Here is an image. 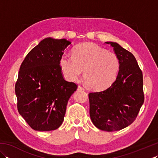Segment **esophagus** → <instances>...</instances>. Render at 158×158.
I'll return each mask as SVG.
<instances>
[{"label": "esophagus", "mask_w": 158, "mask_h": 158, "mask_svg": "<svg viewBox=\"0 0 158 158\" xmlns=\"http://www.w3.org/2000/svg\"><path fill=\"white\" fill-rule=\"evenodd\" d=\"M84 88L83 87H82L81 85H78V87H77V90H84Z\"/></svg>", "instance_id": "1"}]
</instances>
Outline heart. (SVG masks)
I'll list each match as a JSON object with an SVG mask.
<instances>
[{"mask_svg":"<svg viewBox=\"0 0 158 158\" xmlns=\"http://www.w3.org/2000/svg\"><path fill=\"white\" fill-rule=\"evenodd\" d=\"M60 66L65 78L75 81L82 71L86 84L90 88H106L115 81L119 69V62L114 53L92 43H84L74 49L73 56L64 54Z\"/></svg>","mask_w":158,"mask_h":158,"instance_id":"b5f03b06","label":"heart"}]
</instances>
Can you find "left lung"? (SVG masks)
<instances>
[{
  "label": "left lung",
  "instance_id": "8db88e82",
  "mask_svg": "<svg viewBox=\"0 0 158 158\" xmlns=\"http://www.w3.org/2000/svg\"><path fill=\"white\" fill-rule=\"evenodd\" d=\"M113 48L119 59L117 78L106 89L89 94V115L98 129L113 132L125 128L136 118L144 102L143 73L135 57L115 42Z\"/></svg>",
  "mask_w": 158,
  "mask_h": 158
}]
</instances>
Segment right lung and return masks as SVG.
<instances>
[{
	"mask_svg": "<svg viewBox=\"0 0 158 158\" xmlns=\"http://www.w3.org/2000/svg\"><path fill=\"white\" fill-rule=\"evenodd\" d=\"M71 42L45 38L23 60L15 83L18 110L33 130H54L62 125L66 105L77 85L62 76L60 60Z\"/></svg>",
	"mask_w": 158,
	"mask_h": 158,
	"instance_id": "1",
	"label": "right lung"
}]
</instances>
